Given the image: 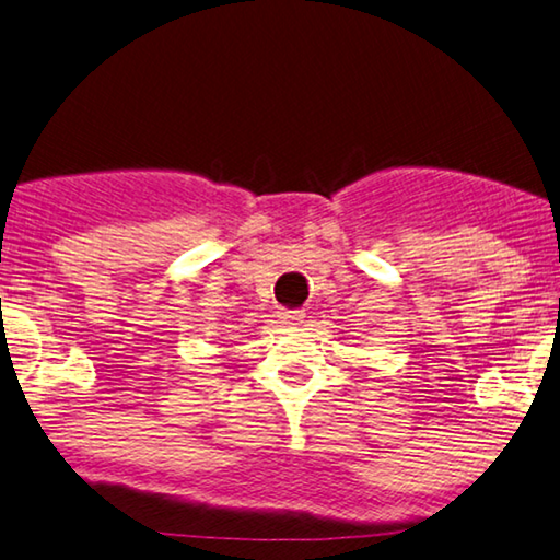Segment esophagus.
<instances>
[{
  "instance_id": "34e87169",
  "label": "esophagus",
  "mask_w": 560,
  "mask_h": 560,
  "mask_svg": "<svg viewBox=\"0 0 560 560\" xmlns=\"http://www.w3.org/2000/svg\"><path fill=\"white\" fill-rule=\"evenodd\" d=\"M302 310H280V319L285 325H300L302 323Z\"/></svg>"
}]
</instances>
